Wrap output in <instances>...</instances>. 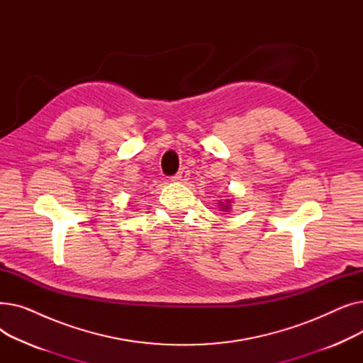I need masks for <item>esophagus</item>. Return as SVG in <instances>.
I'll use <instances>...</instances> for the list:
<instances>
[{"instance_id": "1", "label": "esophagus", "mask_w": 363, "mask_h": 363, "mask_svg": "<svg viewBox=\"0 0 363 363\" xmlns=\"http://www.w3.org/2000/svg\"><path fill=\"white\" fill-rule=\"evenodd\" d=\"M189 179V170H188V167H182L178 174L172 178V181L174 182H186Z\"/></svg>"}]
</instances>
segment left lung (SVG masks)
<instances>
[{"instance_id":"left-lung-1","label":"left lung","mask_w":363,"mask_h":363,"mask_svg":"<svg viewBox=\"0 0 363 363\" xmlns=\"http://www.w3.org/2000/svg\"><path fill=\"white\" fill-rule=\"evenodd\" d=\"M231 206H233V199H226L225 201H219V211L223 213H228L231 211Z\"/></svg>"}]
</instances>
